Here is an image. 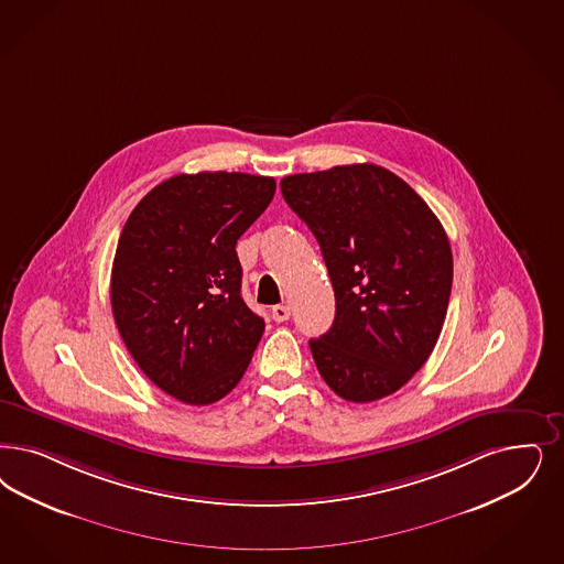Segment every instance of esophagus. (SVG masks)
I'll return each instance as SVG.
<instances>
[{"instance_id": "1", "label": "esophagus", "mask_w": 564, "mask_h": 564, "mask_svg": "<svg viewBox=\"0 0 564 564\" xmlns=\"http://www.w3.org/2000/svg\"><path fill=\"white\" fill-rule=\"evenodd\" d=\"M272 321L274 323H285V321H290V316H292V311L288 308V306H283V304H279V306H272Z\"/></svg>"}]
</instances>
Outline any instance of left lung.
<instances>
[{"mask_svg":"<svg viewBox=\"0 0 564 564\" xmlns=\"http://www.w3.org/2000/svg\"><path fill=\"white\" fill-rule=\"evenodd\" d=\"M281 192L316 237L335 321L311 339L339 398L365 404L398 391L427 362L446 321L452 250L406 181L377 164L285 176Z\"/></svg>","mask_w":564,"mask_h":564,"instance_id":"1","label":"left lung"}]
</instances>
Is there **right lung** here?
Here are the masks:
<instances>
[{
  "label": "right lung",
  "mask_w": 564,
  "mask_h": 564,
  "mask_svg": "<svg viewBox=\"0 0 564 564\" xmlns=\"http://www.w3.org/2000/svg\"><path fill=\"white\" fill-rule=\"evenodd\" d=\"M272 176L176 175L155 185L118 239L110 302L143 375L192 406L239 383L264 333L241 297L237 239L271 204Z\"/></svg>",
  "instance_id": "right-lung-1"
}]
</instances>
